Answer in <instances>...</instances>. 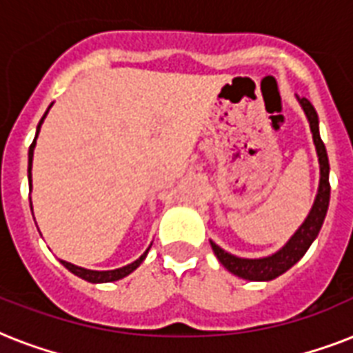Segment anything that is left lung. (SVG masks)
Returning a JSON list of instances; mask_svg holds the SVG:
<instances>
[{
    "mask_svg": "<svg viewBox=\"0 0 353 353\" xmlns=\"http://www.w3.org/2000/svg\"><path fill=\"white\" fill-rule=\"evenodd\" d=\"M299 102L302 104V110L306 112V117L310 121V128L313 133V143L317 148L319 163H321V185H319V194L315 198V203L312 207V212L306 218V221L302 223L301 229L293 234L288 243H285L279 252H274L273 256L268 258H258V260H249V258H238L232 256L229 252H225L221 247H218L214 241H210L212 251L218 256L223 268L227 271H231L236 276H241L245 280H273L285 273L291 265H295L304 252L310 249L313 240L317 238L323 221L326 218V210L330 205V163H328V154L324 148V143L321 135H319V117L315 108L312 106V102L299 97Z\"/></svg>",
    "mask_w": 353,
    "mask_h": 353,
    "instance_id": "obj_1",
    "label": "left lung"
}]
</instances>
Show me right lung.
<instances>
[{
  "label": "right lung",
  "instance_id": "right-lung-1",
  "mask_svg": "<svg viewBox=\"0 0 353 353\" xmlns=\"http://www.w3.org/2000/svg\"><path fill=\"white\" fill-rule=\"evenodd\" d=\"M47 112H49V110H47ZM47 112L43 113V117H41L40 124H38V130H36V137H38V132H40L41 122H43V119H46ZM36 137H34V141H32V144H30V148H29V185H30V166H32V152H34ZM146 252H148V251H146ZM146 252H144L143 256L139 258V260H135L133 263H130V265H124V268H121V269H113V271H91V269L79 268V265H73V263L63 262V260H62V263L69 269V271H71V273L77 274V276H80V279L88 280V282H93V284H101V282H115V280H121V279H124L126 274L132 273V271H135V269L141 265V262H143L144 258H146Z\"/></svg>",
  "mask_w": 353,
  "mask_h": 353
}]
</instances>
